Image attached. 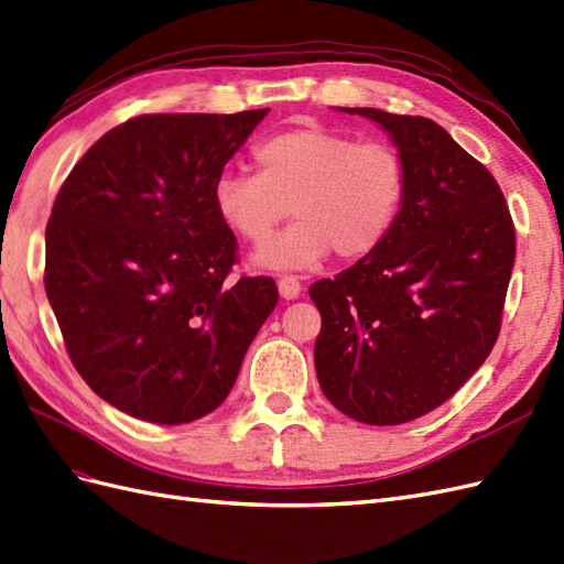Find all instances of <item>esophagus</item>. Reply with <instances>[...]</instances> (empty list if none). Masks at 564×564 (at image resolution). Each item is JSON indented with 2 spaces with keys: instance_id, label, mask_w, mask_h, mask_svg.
<instances>
[{
  "instance_id": "1",
  "label": "esophagus",
  "mask_w": 564,
  "mask_h": 564,
  "mask_svg": "<svg viewBox=\"0 0 564 564\" xmlns=\"http://www.w3.org/2000/svg\"><path fill=\"white\" fill-rule=\"evenodd\" d=\"M279 293L283 300H295L302 293V283L295 276H281L279 279Z\"/></svg>"
}]
</instances>
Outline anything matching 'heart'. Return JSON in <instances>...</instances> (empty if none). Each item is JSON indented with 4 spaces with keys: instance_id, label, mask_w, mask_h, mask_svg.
<instances>
[{
    "instance_id": "1",
    "label": "heart",
    "mask_w": 564,
    "mask_h": 564,
    "mask_svg": "<svg viewBox=\"0 0 564 564\" xmlns=\"http://www.w3.org/2000/svg\"><path fill=\"white\" fill-rule=\"evenodd\" d=\"M257 173H221L212 202L219 219L252 245L267 269H305L334 252L357 262L393 234L408 197V164L395 144L357 140L319 123L285 128L252 148Z\"/></svg>"
}]
</instances>
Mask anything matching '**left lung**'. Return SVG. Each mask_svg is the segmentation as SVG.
<instances>
[{
	"label": "left lung",
	"instance_id": "8db88e82",
	"mask_svg": "<svg viewBox=\"0 0 564 564\" xmlns=\"http://www.w3.org/2000/svg\"><path fill=\"white\" fill-rule=\"evenodd\" d=\"M381 123L408 164V197L381 248L312 283L314 365L330 405L395 426L457 393L500 334L514 224L498 181L438 123L343 109Z\"/></svg>",
	"mask_w": 564,
	"mask_h": 564
}]
</instances>
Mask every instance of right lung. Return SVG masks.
Listing matches in <instances>:
<instances>
[{"mask_svg": "<svg viewBox=\"0 0 564 564\" xmlns=\"http://www.w3.org/2000/svg\"><path fill=\"white\" fill-rule=\"evenodd\" d=\"M267 111L128 119L56 193L45 291L66 352L99 398L138 420L187 424L219 408L276 307L273 279H228L238 240L212 202Z\"/></svg>", "mask_w": 564, "mask_h": 564, "instance_id": "add662e5", "label": "right lung"}]
</instances>
